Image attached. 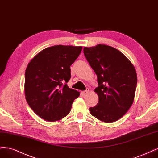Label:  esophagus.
Masks as SVG:
<instances>
[{
  "mask_svg": "<svg viewBox=\"0 0 158 158\" xmlns=\"http://www.w3.org/2000/svg\"><path fill=\"white\" fill-rule=\"evenodd\" d=\"M89 92V88H87L86 90H85V91H83V92H82V94L85 95V94H87Z\"/></svg>",
  "mask_w": 158,
  "mask_h": 158,
  "instance_id": "obj_1",
  "label": "esophagus"
}]
</instances>
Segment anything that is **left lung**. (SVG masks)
Here are the masks:
<instances>
[{"label":"left lung","mask_w":158,"mask_h":158,"mask_svg":"<svg viewBox=\"0 0 158 158\" xmlns=\"http://www.w3.org/2000/svg\"><path fill=\"white\" fill-rule=\"evenodd\" d=\"M84 54L98 76L94 89L99 102L90 107L92 115L105 123L121 118L135 100L137 75L135 66L123 53L106 45L84 48Z\"/></svg>","instance_id":"left-lung-1"}]
</instances>
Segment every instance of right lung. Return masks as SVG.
<instances>
[{
    "label": "right lung",
    "instance_id": "1",
    "mask_svg": "<svg viewBox=\"0 0 158 158\" xmlns=\"http://www.w3.org/2000/svg\"><path fill=\"white\" fill-rule=\"evenodd\" d=\"M82 46L55 45L37 53L27 64L25 73L26 102L45 121L61 120L70 112L80 92L70 88V66L80 55Z\"/></svg>",
    "mask_w": 158,
    "mask_h": 158
}]
</instances>
